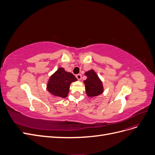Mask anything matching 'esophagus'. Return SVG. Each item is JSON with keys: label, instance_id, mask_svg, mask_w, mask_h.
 Masks as SVG:
<instances>
[{"label": "esophagus", "instance_id": "obj_1", "mask_svg": "<svg viewBox=\"0 0 155 155\" xmlns=\"http://www.w3.org/2000/svg\"><path fill=\"white\" fill-rule=\"evenodd\" d=\"M76 78L78 79V80H81V74H77L76 75Z\"/></svg>", "mask_w": 155, "mask_h": 155}]
</instances>
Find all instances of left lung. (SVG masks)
<instances>
[{
  "instance_id": "left-lung-1",
  "label": "left lung",
  "mask_w": 155,
  "mask_h": 155,
  "mask_svg": "<svg viewBox=\"0 0 155 155\" xmlns=\"http://www.w3.org/2000/svg\"><path fill=\"white\" fill-rule=\"evenodd\" d=\"M85 75L87 77L83 81L85 86V92L88 97L97 96L104 92L103 83L96 72L93 69L88 70Z\"/></svg>"
}]
</instances>
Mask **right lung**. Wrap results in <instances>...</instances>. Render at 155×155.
<instances>
[{
    "label": "right lung",
    "instance_id": "add662e5",
    "mask_svg": "<svg viewBox=\"0 0 155 155\" xmlns=\"http://www.w3.org/2000/svg\"><path fill=\"white\" fill-rule=\"evenodd\" d=\"M78 81L71 72L65 71L63 67H59L50 77L46 89L51 96L57 98L67 97L70 84Z\"/></svg>",
    "mask_w": 155,
    "mask_h": 155
}]
</instances>
